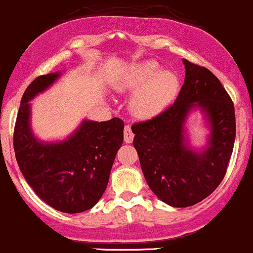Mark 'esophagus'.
<instances>
[{"mask_svg": "<svg viewBox=\"0 0 253 253\" xmlns=\"http://www.w3.org/2000/svg\"><path fill=\"white\" fill-rule=\"evenodd\" d=\"M132 139H134V132L131 131V127L126 126V127H124V141L126 144H130V142H132Z\"/></svg>", "mask_w": 253, "mask_h": 253, "instance_id": "34e87169", "label": "esophagus"}]
</instances>
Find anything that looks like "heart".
<instances>
[{
  "label": "heart",
  "mask_w": 253,
  "mask_h": 253,
  "mask_svg": "<svg viewBox=\"0 0 253 253\" xmlns=\"http://www.w3.org/2000/svg\"><path fill=\"white\" fill-rule=\"evenodd\" d=\"M119 92H132L129 108L132 116L150 119L164 112L176 98L179 79L171 70H161L154 60L136 62L124 70L114 82Z\"/></svg>",
  "instance_id": "1"
}]
</instances>
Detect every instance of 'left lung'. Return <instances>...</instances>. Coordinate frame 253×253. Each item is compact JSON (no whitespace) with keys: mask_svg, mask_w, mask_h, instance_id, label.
Instances as JSON below:
<instances>
[{"mask_svg":"<svg viewBox=\"0 0 253 253\" xmlns=\"http://www.w3.org/2000/svg\"><path fill=\"white\" fill-rule=\"evenodd\" d=\"M184 84L171 107L150 121L132 124L134 147L151 191L174 208L194 206L221 183L234 149L236 122L231 98L208 69L183 59ZM201 108L211 134L196 152L188 144L184 123Z\"/></svg>","mask_w":253,"mask_h":253,"instance_id":"1","label":"left lung"}]
</instances>
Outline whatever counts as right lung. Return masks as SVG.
I'll list each match as a JSON object with an SVG mask.
<instances>
[{
  "mask_svg": "<svg viewBox=\"0 0 253 253\" xmlns=\"http://www.w3.org/2000/svg\"><path fill=\"white\" fill-rule=\"evenodd\" d=\"M60 75H42L27 87L17 114L13 146L22 174L37 196L56 211L75 214L91 209L103 196L123 144L124 122L84 119L64 141L37 139L32 131L29 102Z\"/></svg>",
  "mask_w": 253,
  "mask_h": 253,
  "instance_id": "right-lung-1",
  "label": "right lung"
}]
</instances>
